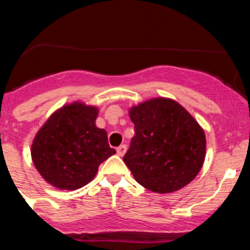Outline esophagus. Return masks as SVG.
I'll list each match as a JSON object with an SVG mask.
<instances>
[{"mask_svg": "<svg viewBox=\"0 0 250 250\" xmlns=\"http://www.w3.org/2000/svg\"><path fill=\"white\" fill-rule=\"evenodd\" d=\"M126 150H127L126 145H120V146L116 149V151H118L119 156H124V155H125V152H126Z\"/></svg>", "mask_w": 250, "mask_h": 250, "instance_id": "esophagus-1", "label": "esophagus"}]
</instances>
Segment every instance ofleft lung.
I'll use <instances>...</instances> for the list:
<instances>
[{"instance_id": "8db88e82", "label": "left lung", "mask_w": 250, "mask_h": 250, "mask_svg": "<svg viewBox=\"0 0 250 250\" xmlns=\"http://www.w3.org/2000/svg\"><path fill=\"white\" fill-rule=\"evenodd\" d=\"M135 135L124 156L136 182L150 191L173 193L188 185L203 167L204 130L180 104L155 98L132 106Z\"/></svg>"}]
</instances>
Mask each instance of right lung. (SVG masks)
I'll use <instances>...</instances> for the list:
<instances>
[{
	"label": "right lung",
	"mask_w": 250,
	"mask_h": 250,
	"mask_svg": "<svg viewBox=\"0 0 250 250\" xmlns=\"http://www.w3.org/2000/svg\"><path fill=\"white\" fill-rule=\"evenodd\" d=\"M98 114V107L76 101L56 110L37 131L31 156L48 184L61 190L83 188L116 152L95 124Z\"/></svg>",
	"instance_id": "obj_1"
}]
</instances>
